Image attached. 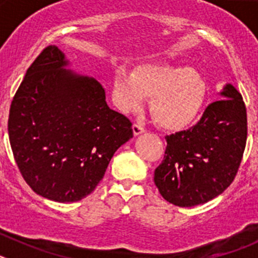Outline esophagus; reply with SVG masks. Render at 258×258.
Here are the masks:
<instances>
[{
  "label": "esophagus",
  "instance_id": "34e87169",
  "mask_svg": "<svg viewBox=\"0 0 258 258\" xmlns=\"http://www.w3.org/2000/svg\"><path fill=\"white\" fill-rule=\"evenodd\" d=\"M142 133H145V127L141 126V125H138V124H134L133 125V134H134V137H138V136H140V134H142Z\"/></svg>",
  "mask_w": 258,
  "mask_h": 258
}]
</instances>
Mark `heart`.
I'll return each mask as SVG.
<instances>
[{"instance_id":"1","label":"heart","mask_w":258,"mask_h":258,"mask_svg":"<svg viewBox=\"0 0 258 258\" xmlns=\"http://www.w3.org/2000/svg\"><path fill=\"white\" fill-rule=\"evenodd\" d=\"M151 97L150 108L165 129H182L197 118L206 97V83L197 70L183 66L143 63L132 74L124 68L112 77V99L121 112L143 107Z\"/></svg>"}]
</instances>
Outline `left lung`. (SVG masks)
Wrapping results in <instances>:
<instances>
[{"label": "left lung", "instance_id": "obj_1", "mask_svg": "<svg viewBox=\"0 0 258 258\" xmlns=\"http://www.w3.org/2000/svg\"><path fill=\"white\" fill-rule=\"evenodd\" d=\"M218 95L222 99L209 104L195 126L165 137V155L154 181L174 206L188 208L214 199L238 172L247 142V111L230 83Z\"/></svg>", "mask_w": 258, "mask_h": 258}]
</instances>
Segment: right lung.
Instances as JSON below:
<instances>
[{
  "mask_svg": "<svg viewBox=\"0 0 258 258\" xmlns=\"http://www.w3.org/2000/svg\"><path fill=\"white\" fill-rule=\"evenodd\" d=\"M70 67L55 45L41 52L11 102L8 125L23 178L59 203L88 197L118 147L133 138L132 122L109 108L102 84Z\"/></svg>",
  "mask_w": 258,
  "mask_h": 258,
  "instance_id": "right-lung-1",
  "label": "right lung"
}]
</instances>
